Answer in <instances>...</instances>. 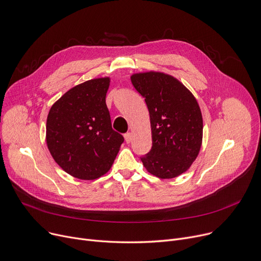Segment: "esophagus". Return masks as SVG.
Masks as SVG:
<instances>
[{
  "label": "esophagus",
  "mask_w": 261,
  "mask_h": 261,
  "mask_svg": "<svg viewBox=\"0 0 261 261\" xmlns=\"http://www.w3.org/2000/svg\"><path fill=\"white\" fill-rule=\"evenodd\" d=\"M124 138H125V142L126 143H129L132 141V134L130 133H126L124 135Z\"/></svg>",
  "instance_id": "34e87169"
}]
</instances>
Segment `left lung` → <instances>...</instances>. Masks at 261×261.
Here are the masks:
<instances>
[{
	"label": "left lung",
	"mask_w": 261,
	"mask_h": 261,
	"mask_svg": "<svg viewBox=\"0 0 261 261\" xmlns=\"http://www.w3.org/2000/svg\"><path fill=\"white\" fill-rule=\"evenodd\" d=\"M130 81L149 113L152 146L141 157L146 171L160 179L186 173L202 144L203 120L196 98L175 76L161 71L134 73Z\"/></svg>",
	"instance_id": "obj_1"
}]
</instances>
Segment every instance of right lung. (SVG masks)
<instances>
[{"instance_id":"obj_1","label":"right lung","mask_w":261,"mask_h":261,"mask_svg":"<svg viewBox=\"0 0 261 261\" xmlns=\"http://www.w3.org/2000/svg\"><path fill=\"white\" fill-rule=\"evenodd\" d=\"M111 78L91 79L72 88L50 107L46 143L63 171L95 180L111 170L124 138L112 128L105 98Z\"/></svg>"}]
</instances>
